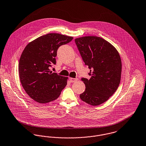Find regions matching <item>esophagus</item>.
Segmentation results:
<instances>
[{"label":"esophagus","instance_id":"34e87169","mask_svg":"<svg viewBox=\"0 0 146 146\" xmlns=\"http://www.w3.org/2000/svg\"><path fill=\"white\" fill-rule=\"evenodd\" d=\"M78 80V78H69V81L71 82V83H73V82H75L76 81H77Z\"/></svg>","mask_w":146,"mask_h":146}]
</instances>
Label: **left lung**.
<instances>
[{"label":"left lung","instance_id":"left-lung-1","mask_svg":"<svg viewBox=\"0 0 146 146\" xmlns=\"http://www.w3.org/2000/svg\"><path fill=\"white\" fill-rule=\"evenodd\" d=\"M75 42L85 64L90 69V79H82L86 90L80 98L89 105H99L113 94L120 84V54L111 43L100 37H81Z\"/></svg>","mask_w":146,"mask_h":146}]
</instances>
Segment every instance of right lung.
Masks as SVG:
<instances>
[{
    "label": "right lung",
    "mask_w": 146,
    "mask_h": 146,
    "mask_svg": "<svg viewBox=\"0 0 146 146\" xmlns=\"http://www.w3.org/2000/svg\"><path fill=\"white\" fill-rule=\"evenodd\" d=\"M73 37L51 33L41 36L27 44L21 55L19 72L21 85L35 101L45 104L57 99L67 84L68 77L52 73L55 57L61 45Z\"/></svg>",
    "instance_id": "obj_1"
}]
</instances>
